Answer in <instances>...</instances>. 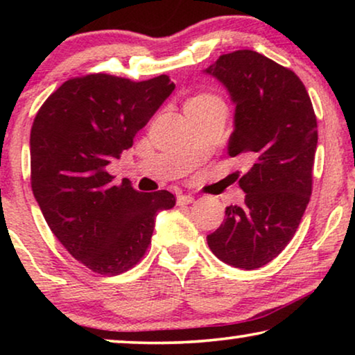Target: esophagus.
<instances>
[{
	"mask_svg": "<svg viewBox=\"0 0 355 355\" xmlns=\"http://www.w3.org/2000/svg\"><path fill=\"white\" fill-rule=\"evenodd\" d=\"M196 202L192 196H178V205H189V203Z\"/></svg>",
	"mask_w": 355,
	"mask_h": 355,
	"instance_id": "obj_1",
	"label": "esophagus"
}]
</instances>
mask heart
<instances>
[{
    "instance_id": "1",
    "label": "heart",
    "mask_w": 355,
    "mask_h": 355,
    "mask_svg": "<svg viewBox=\"0 0 355 355\" xmlns=\"http://www.w3.org/2000/svg\"><path fill=\"white\" fill-rule=\"evenodd\" d=\"M210 98H213V96H208V95H202V96H197V98H193V100H210Z\"/></svg>"
}]
</instances>
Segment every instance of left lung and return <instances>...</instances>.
Instances as JSON below:
<instances>
[{"label":"left lung","instance_id":"8db88e82","mask_svg":"<svg viewBox=\"0 0 355 355\" xmlns=\"http://www.w3.org/2000/svg\"><path fill=\"white\" fill-rule=\"evenodd\" d=\"M203 72L225 85L236 106L227 153L254 158L239 181L244 205L226 207L207 242L225 263L255 270L289 244L309 205L317 118L299 77L260 53H227Z\"/></svg>","mask_w":355,"mask_h":355}]
</instances>
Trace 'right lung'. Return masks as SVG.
<instances>
[{
    "label": "right lung",
    "instance_id": "right-lung-1",
    "mask_svg": "<svg viewBox=\"0 0 355 355\" xmlns=\"http://www.w3.org/2000/svg\"><path fill=\"white\" fill-rule=\"evenodd\" d=\"M174 87L164 74L144 82L77 77L53 92L33 119V196L58 241L95 273L132 268L150 244L157 213L176 203L171 192H137L106 171Z\"/></svg>",
    "mask_w": 355,
    "mask_h": 355
}]
</instances>
